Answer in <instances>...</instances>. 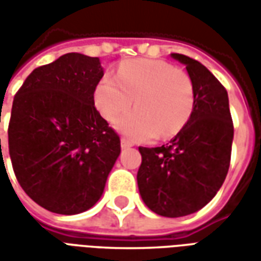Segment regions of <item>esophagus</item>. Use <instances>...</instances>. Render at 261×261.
Returning <instances> with one entry per match:
<instances>
[{
  "instance_id": "obj_1",
  "label": "esophagus",
  "mask_w": 261,
  "mask_h": 261,
  "mask_svg": "<svg viewBox=\"0 0 261 261\" xmlns=\"http://www.w3.org/2000/svg\"><path fill=\"white\" fill-rule=\"evenodd\" d=\"M133 147V142L128 141V140H125V138H121V148L125 149V148H130Z\"/></svg>"
}]
</instances>
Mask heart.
Masks as SVG:
<instances>
[{
	"mask_svg": "<svg viewBox=\"0 0 261 261\" xmlns=\"http://www.w3.org/2000/svg\"><path fill=\"white\" fill-rule=\"evenodd\" d=\"M117 128L133 141L179 134L194 109V88L190 76L161 60L138 59L120 65L116 76H103L95 91V103L108 121L119 114Z\"/></svg>",
	"mask_w": 261,
	"mask_h": 261,
	"instance_id": "b5f03b06",
	"label": "heart"
}]
</instances>
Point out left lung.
Listing matches in <instances>:
<instances>
[{
  "label": "left lung",
  "instance_id": "left-lung-1",
  "mask_svg": "<svg viewBox=\"0 0 261 261\" xmlns=\"http://www.w3.org/2000/svg\"><path fill=\"white\" fill-rule=\"evenodd\" d=\"M172 57L186 65L194 88V109L183 130L168 145L140 147L142 162L137 183L147 207L177 218L211 201L230 164L233 123L224 85L197 60Z\"/></svg>",
  "mask_w": 261,
  "mask_h": 261
}]
</instances>
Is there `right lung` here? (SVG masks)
Here are the masks:
<instances>
[{"mask_svg": "<svg viewBox=\"0 0 261 261\" xmlns=\"http://www.w3.org/2000/svg\"><path fill=\"white\" fill-rule=\"evenodd\" d=\"M102 76L97 57L68 53L33 69L14 97L8 148L15 176L51 213L93 207L119 158V134L95 108Z\"/></svg>", "mask_w": 261, "mask_h": 261, "instance_id": "obj_1", "label": "right lung"}]
</instances>
